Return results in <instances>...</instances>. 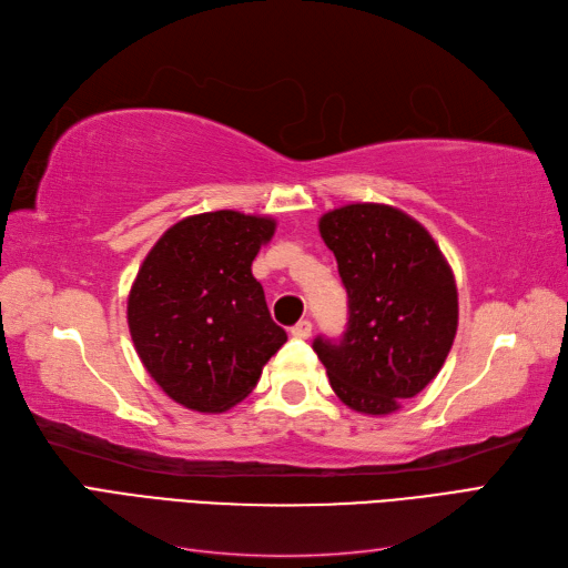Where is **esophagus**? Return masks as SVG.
<instances>
[{
  "instance_id": "34e87169",
  "label": "esophagus",
  "mask_w": 568,
  "mask_h": 568,
  "mask_svg": "<svg viewBox=\"0 0 568 568\" xmlns=\"http://www.w3.org/2000/svg\"><path fill=\"white\" fill-rule=\"evenodd\" d=\"M311 334H313L311 320H301L296 326H291V336L294 338H311Z\"/></svg>"
}]
</instances>
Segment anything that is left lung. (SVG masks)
<instances>
[{
	"instance_id": "8db88e82",
	"label": "left lung",
	"mask_w": 568,
	"mask_h": 568,
	"mask_svg": "<svg viewBox=\"0 0 568 568\" xmlns=\"http://www.w3.org/2000/svg\"><path fill=\"white\" fill-rule=\"evenodd\" d=\"M348 291L338 341L313 348L334 393L363 415H390L436 379L457 334V286L434 236L384 203H348L320 217Z\"/></svg>"
}]
</instances>
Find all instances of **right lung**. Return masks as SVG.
<instances>
[{
    "label": "right lung",
    "instance_id": "right-lung-1",
    "mask_svg": "<svg viewBox=\"0 0 568 568\" xmlns=\"http://www.w3.org/2000/svg\"><path fill=\"white\" fill-rule=\"evenodd\" d=\"M277 222L236 211L180 220L149 251L128 298L142 365L175 403L217 415L242 403L286 343L253 257Z\"/></svg>",
    "mask_w": 568,
    "mask_h": 568
}]
</instances>
